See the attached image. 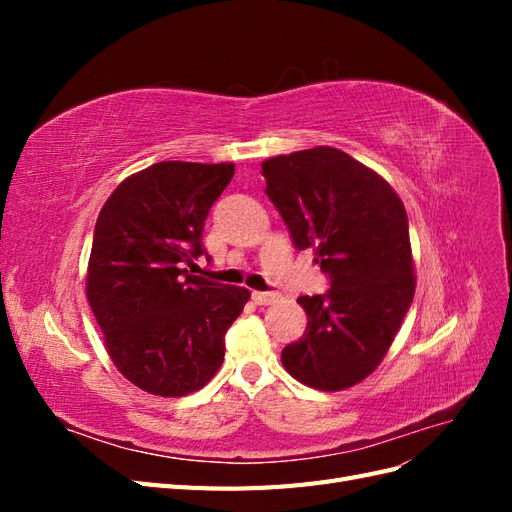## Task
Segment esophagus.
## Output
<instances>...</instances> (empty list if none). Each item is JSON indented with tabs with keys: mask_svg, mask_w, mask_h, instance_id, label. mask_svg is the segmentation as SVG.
Segmentation results:
<instances>
[{
	"mask_svg": "<svg viewBox=\"0 0 512 512\" xmlns=\"http://www.w3.org/2000/svg\"><path fill=\"white\" fill-rule=\"evenodd\" d=\"M252 299H254V303L256 305H271V303H275L277 299H280V294H275V292H252Z\"/></svg>",
	"mask_w": 512,
	"mask_h": 512,
	"instance_id": "obj_1",
	"label": "esophagus"
}]
</instances>
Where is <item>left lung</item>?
I'll list each match as a JSON object with an SVG mask.
<instances>
[{
  "label": "left lung",
  "instance_id": "left-lung-1",
  "mask_svg": "<svg viewBox=\"0 0 512 512\" xmlns=\"http://www.w3.org/2000/svg\"><path fill=\"white\" fill-rule=\"evenodd\" d=\"M267 196L297 250L314 247L331 288L299 297L301 339L282 350L292 378L344 391L384 359L414 299L408 215L378 173L333 147L262 162Z\"/></svg>",
  "mask_w": 512,
  "mask_h": 512
}]
</instances>
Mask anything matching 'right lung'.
<instances>
[{
  "label": "right lung",
  "mask_w": 512,
  "mask_h": 512,
  "mask_svg": "<svg viewBox=\"0 0 512 512\" xmlns=\"http://www.w3.org/2000/svg\"><path fill=\"white\" fill-rule=\"evenodd\" d=\"M235 164L158 162L123 179L91 243L87 301L115 367L160 397L194 393L224 361V335L250 290L188 275Z\"/></svg>",
  "instance_id": "obj_1"
}]
</instances>
